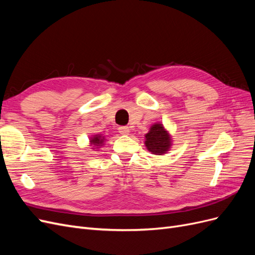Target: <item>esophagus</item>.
<instances>
[{
  "label": "esophagus",
  "mask_w": 255,
  "mask_h": 255,
  "mask_svg": "<svg viewBox=\"0 0 255 255\" xmlns=\"http://www.w3.org/2000/svg\"><path fill=\"white\" fill-rule=\"evenodd\" d=\"M119 133L122 135H128L129 128L128 127H119Z\"/></svg>",
  "instance_id": "obj_1"
}]
</instances>
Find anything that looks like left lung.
Returning <instances> with one entry per match:
<instances>
[{
  "instance_id": "obj_1",
  "label": "left lung",
  "mask_w": 255,
  "mask_h": 255,
  "mask_svg": "<svg viewBox=\"0 0 255 255\" xmlns=\"http://www.w3.org/2000/svg\"><path fill=\"white\" fill-rule=\"evenodd\" d=\"M145 146L150 152L156 155L165 154L170 148V136L161 125L151 127L149 133L145 134Z\"/></svg>"
}]
</instances>
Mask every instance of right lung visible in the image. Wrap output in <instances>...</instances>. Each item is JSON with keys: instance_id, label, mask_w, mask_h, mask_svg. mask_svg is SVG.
<instances>
[{"instance_id": "obj_1", "label": "right lung", "mask_w": 255, "mask_h": 255, "mask_svg": "<svg viewBox=\"0 0 255 255\" xmlns=\"http://www.w3.org/2000/svg\"><path fill=\"white\" fill-rule=\"evenodd\" d=\"M103 141H104V138H102L100 135H96L94 138H92L90 142L95 145H101Z\"/></svg>"}]
</instances>
